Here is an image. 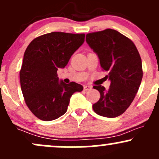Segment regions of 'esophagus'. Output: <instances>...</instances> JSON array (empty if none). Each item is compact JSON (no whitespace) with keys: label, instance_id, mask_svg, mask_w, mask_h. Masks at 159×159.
I'll use <instances>...</instances> for the list:
<instances>
[{"label":"esophagus","instance_id":"esophagus-1","mask_svg":"<svg viewBox=\"0 0 159 159\" xmlns=\"http://www.w3.org/2000/svg\"><path fill=\"white\" fill-rule=\"evenodd\" d=\"M91 88H92V87L89 86V85H84V91H89V90H91Z\"/></svg>","mask_w":159,"mask_h":159}]
</instances>
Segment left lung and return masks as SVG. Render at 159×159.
<instances>
[{"label":"left lung","instance_id":"obj_1","mask_svg":"<svg viewBox=\"0 0 159 159\" xmlns=\"http://www.w3.org/2000/svg\"><path fill=\"white\" fill-rule=\"evenodd\" d=\"M86 42L100 59L102 69L109 71L110 88L93 86L101 93L93 104L97 114L113 118L123 114L136 96L143 78L142 60L134 43L112 29L88 33Z\"/></svg>","mask_w":159,"mask_h":159}]
</instances>
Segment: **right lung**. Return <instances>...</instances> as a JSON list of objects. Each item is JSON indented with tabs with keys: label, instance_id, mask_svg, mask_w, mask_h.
I'll return each mask as SVG.
<instances>
[{
	"label": "right lung",
	"instance_id": "right-lung-1",
	"mask_svg": "<svg viewBox=\"0 0 159 159\" xmlns=\"http://www.w3.org/2000/svg\"><path fill=\"white\" fill-rule=\"evenodd\" d=\"M84 34L52 32L31 42L23 56L20 80L26 105L39 119L51 121L64 115L70 98L83 90L75 82L59 81L57 71L84 42Z\"/></svg>",
	"mask_w": 159,
	"mask_h": 159
}]
</instances>
